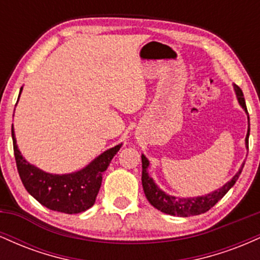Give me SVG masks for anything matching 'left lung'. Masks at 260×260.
I'll return each mask as SVG.
<instances>
[{
	"mask_svg": "<svg viewBox=\"0 0 260 260\" xmlns=\"http://www.w3.org/2000/svg\"><path fill=\"white\" fill-rule=\"evenodd\" d=\"M236 95H237V99L240 105L243 107L244 111H247L246 101H244L243 92L241 90V88L238 85H234ZM248 138H249V116H248V133L246 136V145L248 147ZM148 166L149 161L144 155H142V183H143V189H144L145 197L153 205L154 208H156L157 210L162 211V213L169 214V215H176V216H194L199 215V214L207 213L209 209H211L214 205L216 204L220 199L222 198L226 193L229 192L230 188H231L236 183V181L240 177L241 172L244 164H242V168L240 169V171L234 176L231 181L228 182L225 186L220 188L219 190L210 193V194L204 196V197H197V198H181L177 199L176 197L166 194L165 192L160 189L156 184L154 183L153 178L149 177L148 174Z\"/></svg>",
	"mask_w": 260,
	"mask_h": 260,
	"instance_id": "8db88e82",
	"label": "left lung"
}]
</instances>
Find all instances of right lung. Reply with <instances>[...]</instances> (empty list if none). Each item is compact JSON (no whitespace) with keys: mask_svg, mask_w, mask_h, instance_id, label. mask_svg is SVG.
<instances>
[{"mask_svg":"<svg viewBox=\"0 0 260 260\" xmlns=\"http://www.w3.org/2000/svg\"><path fill=\"white\" fill-rule=\"evenodd\" d=\"M12 139L18 174L25 189L44 207L64 214L82 213L94 205L101 187L104 171H106L112 157L121 148L120 144L109 149L78 172L51 175L30 165L20 155L14 137L13 124Z\"/></svg>","mask_w":260,"mask_h":260,"instance_id":"right-lung-1","label":"right lung"}]
</instances>
